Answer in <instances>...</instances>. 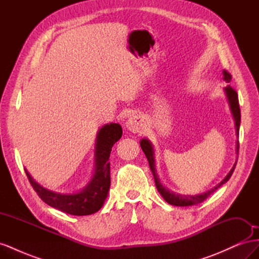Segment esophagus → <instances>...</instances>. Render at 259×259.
Masks as SVG:
<instances>
[{
  "mask_svg": "<svg viewBox=\"0 0 259 259\" xmlns=\"http://www.w3.org/2000/svg\"><path fill=\"white\" fill-rule=\"evenodd\" d=\"M126 127L132 133H142L145 130V120L142 115H133L126 122Z\"/></svg>",
  "mask_w": 259,
  "mask_h": 259,
  "instance_id": "34e87169",
  "label": "esophagus"
}]
</instances>
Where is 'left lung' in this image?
Wrapping results in <instances>:
<instances>
[{
  "mask_svg": "<svg viewBox=\"0 0 259 259\" xmlns=\"http://www.w3.org/2000/svg\"><path fill=\"white\" fill-rule=\"evenodd\" d=\"M232 79V75L227 71V70H224V80L226 81V83H230ZM227 97H228L229 104H230V108L231 111L233 113L234 116V121H236V128H237V135L239 136V128H240V122H241V111H240V105H239V98H238V93L237 91L234 90L233 88H231L230 85L226 86L225 88ZM140 147H142L143 151L145 152L148 162H149V166H150L152 173H153V177H154V182H155V186L158 188V191L161 193L162 197L164 198L167 203L171 205H176V206H189V205H195L199 204V203L203 202L204 200H206L210 194H213L219 187L222 185H224L225 183H227L229 180V178L231 177L234 168H236L237 162L234 164L233 167L231 168V170L229 171V174L226 176V178L223 180V182L217 185L216 187H214L213 189H210L204 193L202 194H198V195H182V194H176L171 191H168L165 187H163L160 183V180L158 178V175L155 173V168H154V158H153V148L151 146V144L148 142L147 139H143L140 142ZM238 151H239V140H238Z\"/></svg>",
  "mask_w": 259,
  "mask_h": 259,
  "instance_id": "left-lung-1",
  "label": "left lung"
}]
</instances>
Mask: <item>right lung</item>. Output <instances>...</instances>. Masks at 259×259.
I'll return each instance as SVG.
<instances>
[{
    "instance_id": "right-lung-1",
    "label": "right lung",
    "mask_w": 259,
    "mask_h": 259,
    "mask_svg": "<svg viewBox=\"0 0 259 259\" xmlns=\"http://www.w3.org/2000/svg\"><path fill=\"white\" fill-rule=\"evenodd\" d=\"M122 136L120 124L110 123L100 128L96 144V169L91 183L79 192L60 194L50 191L36 184L26 170L27 177L38 197L46 204L64 213L76 216L96 213L103 206L110 188V158L112 146Z\"/></svg>"
}]
</instances>
